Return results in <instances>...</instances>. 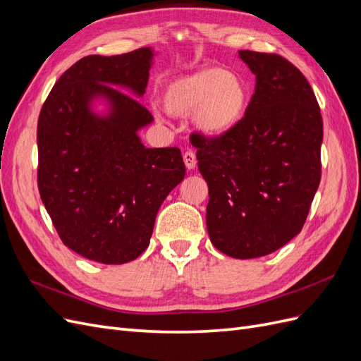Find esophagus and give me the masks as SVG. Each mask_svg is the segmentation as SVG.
Here are the masks:
<instances>
[{
  "label": "esophagus",
  "instance_id": "34e87169",
  "mask_svg": "<svg viewBox=\"0 0 361 361\" xmlns=\"http://www.w3.org/2000/svg\"><path fill=\"white\" fill-rule=\"evenodd\" d=\"M183 162H185V167H187L188 170H194L195 166H197V159H195V155L191 150L185 152L183 154Z\"/></svg>",
  "mask_w": 361,
  "mask_h": 361
}]
</instances>
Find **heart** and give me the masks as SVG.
<instances>
[{"instance_id":"b5f03b06","label":"heart","mask_w":361,"mask_h":361,"mask_svg":"<svg viewBox=\"0 0 361 361\" xmlns=\"http://www.w3.org/2000/svg\"><path fill=\"white\" fill-rule=\"evenodd\" d=\"M250 104L245 81L235 72L207 66L164 85L161 105L171 116L192 113L194 129L221 138L243 122Z\"/></svg>"}]
</instances>
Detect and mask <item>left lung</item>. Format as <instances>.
I'll list each match as a JSON object with an SVG mask.
<instances>
[{
  "instance_id": "obj_1",
  "label": "left lung",
  "mask_w": 361,
  "mask_h": 361,
  "mask_svg": "<svg viewBox=\"0 0 361 361\" xmlns=\"http://www.w3.org/2000/svg\"><path fill=\"white\" fill-rule=\"evenodd\" d=\"M256 76L231 134L192 135L209 188L211 243L235 259L271 255L301 232L321 180L322 117L304 75L277 54L239 51Z\"/></svg>"
}]
</instances>
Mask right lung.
<instances>
[{
	"mask_svg": "<svg viewBox=\"0 0 361 361\" xmlns=\"http://www.w3.org/2000/svg\"><path fill=\"white\" fill-rule=\"evenodd\" d=\"M155 56L141 48L81 59L39 116L40 199L63 244L99 264L143 253L162 202L185 178L178 147L149 149L138 135L154 122L138 99Z\"/></svg>",
	"mask_w": 361,
	"mask_h": 361,
	"instance_id": "add662e5",
	"label": "right lung"
}]
</instances>
